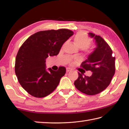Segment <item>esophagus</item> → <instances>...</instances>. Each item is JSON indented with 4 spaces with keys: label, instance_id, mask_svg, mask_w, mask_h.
I'll list each match as a JSON object with an SVG mask.
<instances>
[{
    "label": "esophagus",
    "instance_id": "1",
    "mask_svg": "<svg viewBox=\"0 0 129 129\" xmlns=\"http://www.w3.org/2000/svg\"><path fill=\"white\" fill-rule=\"evenodd\" d=\"M72 70L70 69V68H67V73H68V72H71V71H72Z\"/></svg>",
    "mask_w": 129,
    "mask_h": 129
}]
</instances>
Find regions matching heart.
Masks as SVG:
<instances>
[{
	"label": "heart",
	"instance_id": "heart-1",
	"mask_svg": "<svg viewBox=\"0 0 129 129\" xmlns=\"http://www.w3.org/2000/svg\"><path fill=\"white\" fill-rule=\"evenodd\" d=\"M74 43L79 48L85 49L91 45L92 40L84 32H79L74 37Z\"/></svg>",
	"mask_w": 129,
	"mask_h": 129
}]
</instances>
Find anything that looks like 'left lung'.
Returning a JSON list of instances; mask_svg holds the SVG:
<instances>
[{
	"label": "left lung",
	"mask_w": 129,
	"mask_h": 129,
	"mask_svg": "<svg viewBox=\"0 0 129 129\" xmlns=\"http://www.w3.org/2000/svg\"><path fill=\"white\" fill-rule=\"evenodd\" d=\"M89 35L95 40L97 47L82 62L80 67L84 72L91 71L90 76L78 73L79 77L74 82L76 88L88 95H94L102 92L108 87L115 72V57L112 56L113 51L103 38L92 33Z\"/></svg>",
	"instance_id": "obj_1"
}]
</instances>
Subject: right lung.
Instances as JSON below:
<instances>
[{
	"instance_id": "1",
	"label": "right lung",
	"mask_w": 129,
	"mask_h": 129,
	"mask_svg": "<svg viewBox=\"0 0 129 129\" xmlns=\"http://www.w3.org/2000/svg\"><path fill=\"white\" fill-rule=\"evenodd\" d=\"M74 33L69 29L40 31L24 42L16 55L15 72L23 88L35 98L45 97L54 91L66 73L60 67L56 72L46 70L45 59L57 55L62 45Z\"/></svg>"
}]
</instances>
